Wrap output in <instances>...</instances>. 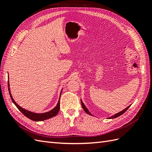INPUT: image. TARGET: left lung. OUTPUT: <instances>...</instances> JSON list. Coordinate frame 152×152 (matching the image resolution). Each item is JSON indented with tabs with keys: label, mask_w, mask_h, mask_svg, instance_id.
I'll return each instance as SVG.
<instances>
[{
	"label": "left lung",
	"mask_w": 152,
	"mask_h": 152,
	"mask_svg": "<svg viewBox=\"0 0 152 152\" xmlns=\"http://www.w3.org/2000/svg\"><path fill=\"white\" fill-rule=\"evenodd\" d=\"M81 104H82V108H83L84 110V111L86 112V113L89 114V115H92V114H91V113L89 112L88 109H87V108L86 107V106L84 105V103L82 102V99H81ZM131 105L128 106V107H127V108H126L125 109L123 110L122 111H121V112H118V113H116V114L113 115H112V117H109V118H117V117H119V116H120V115H122L123 113H125V112L127 111V110L129 108V107H131Z\"/></svg>",
	"instance_id": "1"
}]
</instances>
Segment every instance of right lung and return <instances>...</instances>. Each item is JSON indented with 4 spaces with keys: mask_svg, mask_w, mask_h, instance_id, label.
Instances as JSON below:
<instances>
[{
    "mask_svg": "<svg viewBox=\"0 0 152 152\" xmlns=\"http://www.w3.org/2000/svg\"><path fill=\"white\" fill-rule=\"evenodd\" d=\"M8 90H9V93H10V96H11V98L12 102H13V103L16 105V107L18 108V110H20V111L25 116H26L27 118H28L30 119H31V121H43L45 120H47L48 118H52L54 116H56V115L58 114V113L59 112V108H60V103H59V100H60V96L61 94V93H60V96H59V101L58 102L57 105L53 109H52L51 110H50L49 112H45V113H34V112H31L30 111H28V110H25L24 108H23L22 107H20L19 105H18L16 102L14 100V99L12 98V96L11 95V91H10V82L8 80Z\"/></svg>",
    "mask_w": 152,
    "mask_h": 152,
    "instance_id": "add662e5",
    "label": "right lung"
}]
</instances>
